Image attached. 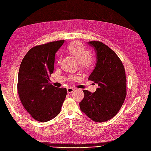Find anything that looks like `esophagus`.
<instances>
[{"mask_svg":"<svg viewBox=\"0 0 151 151\" xmlns=\"http://www.w3.org/2000/svg\"><path fill=\"white\" fill-rule=\"evenodd\" d=\"M74 90H74L73 88L69 87V88H67V91H68V93H73V91Z\"/></svg>","mask_w":151,"mask_h":151,"instance_id":"esophagus-1","label":"esophagus"}]
</instances>
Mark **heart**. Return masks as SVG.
Instances as JSON below:
<instances>
[{"instance_id": "b5f03b06", "label": "heart", "mask_w": 151, "mask_h": 151, "mask_svg": "<svg viewBox=\"0 0 151 151\" xmlns=\"http://www.w3.org/2000/svg\"><path fill=\"white\" fill-rule=\"evenodd\" d=\"M68 52L73 55L79 63V66L83 69H90L94 64L93 58L90 56L89 51L79 42H74L68 47ZM61 61L59 59L58 63ZM72 79H74L72 77Z\"/></svg>"}]
</instances>
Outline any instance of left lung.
<instances>
[{
	"mask_svg": "<svg viewBox=\"0 0 151 151\" xmlns=\"http://www.w3.org/2000/svg\"><path fill=\"white\" fill-rule=\"evenodd\" d=\"M88 44L94 49L97 60L88 79L99 87L93 93L83 90L84 97L79 106L93 121L104 122L117 114L125 100V72L122 61L109 47L99 41L88 42Z\"/></svg>",
	"mask_w": 151,
	"mask_h": 151,
	"instance_id": "1",
	"label": "left lung"
}]
</instances>
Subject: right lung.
Listing matches in <instances>:
<instances>
[{
  "mask_svg": "<svg viewBox=\"0 0 151 151\" xmlns=\"http://www.w3.org/2000/svg\"><path fill=\"white\" fill-rule=\"evenodd\" d=\"M64 42H51L32 48L20 64L17 84L20 100L32 117L40 122L57 116L67 95L66 88L55 87L49 82L55 54Z\"/></svg>",
  "mask_w": 151,
  "mask_h": 151,
  "instance_id": "right-lung-1",
  "label": "right lung"
}]
</instances>
